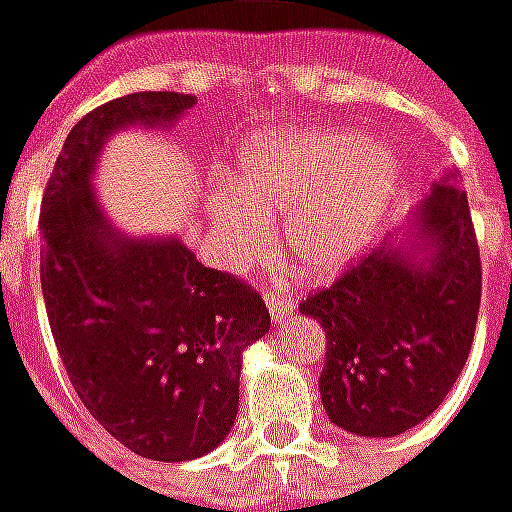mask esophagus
Segmentation results:
<instances>
[{
    "label": "esophagus",
    "mask_w": 512,
    "mask_h": 512,
    "mask_svg": "<svg viewBox=\"0 0 512 512\" xmlns=\"http://www.w3.org/2000/svg\"><path fill=\"white\" fill-rule=\"evenodd\" d=\"M264 304H267V310H270V315H273V321H287L290 315H293V301L284 296V293H276V290H267L264 293Z\"/></svg>",
    "instance_id": "34e87169"
}]
</instances>
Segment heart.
<instances>
[{"label":"heart","instance_id":"heart-1","mask_svg":"<svg viewBox=\"0 0 512 512\" xmlns=\"http://www.w3.org/2000/svg\"><path fill=\"white\" fill-rule=\"evenodd\" d=\"M400 191L403 166L383 140L335 126H290L236 149L228 191L208 197V216L219 256L248 264L267 250L270 214L284 211L293 267L307 279H327L380 236Z\"/></svg>","mask_w":512,"mask_h":512}]
</instances>
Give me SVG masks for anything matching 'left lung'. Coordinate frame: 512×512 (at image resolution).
I'll return each instance as SVG.
<instances>
[{
    "label": "left lung",
    "instance_id": "1",
    "mask_svg": "<svg viewBox=\"0 0 512 512\" xmlns=\"http://www.w3.org/2000/svg\"><path fill=\"white\" fill-rule=\"evenodd\" d=\"M479 301L471 208L445 171L406 242L372 250L298 304L327 332L318 389L329 420L358 437H397L423 423L468 360Z\"/></svg>",
    "mask_w": 512,
    "mask_h": 512
}]
</instances>
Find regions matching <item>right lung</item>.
<instances>
[{
  "label": "right lung",
  "mask_w": 512,
  "mask_h": 512,
  "mask_svg": "<svg viewBox=\"0 0 512 512\" xmlns=\"http://www.w3.org/2000/svg\"><path fill=\"white\" fill-rule=\"evenodd\" d=\"M180 92H132L72 126L41 202V293L75 394L129 451L185 462L214 451L239 408L242 352L270 329L250 284L180 239L120 233L92 191L95 160L129 126H171Z\"/></svg>",
  "instance_id": "right-lung-1"
}]
</instances>
